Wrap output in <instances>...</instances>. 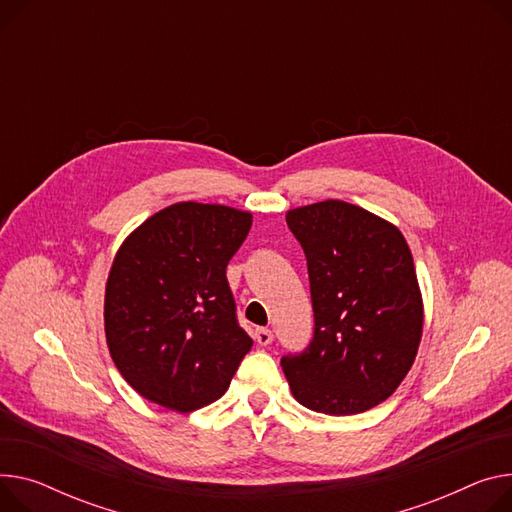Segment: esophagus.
I'll use <instances>...</instances> for the list:
<instances>
[{
	"label": "esophagus",
	"instance_id": "1",
	"mask_svg": "<svg viewBox=\"0 0 512 512\" xmlns=\"http://www.w3.org/2000/svg\"><path fill=\"white\" fill-rule=\"evenodd\" d=\"M253 337H255V342H257L259 346H269L271 342H274V333H271V331L265 329V327H257L255 333H253Z\"/></svg>",
	"mask_w": 512,
	"mask_h": 512
}]
</instances>
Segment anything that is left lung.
Segmentation results:
<instances>
[{
  "instance_id": "8db88e82",
  "label": "left lung",
  "mask_w": 512,
  "mask_h": 512,
  "mask_svg": "<svg viewBox=\"0 0 512 512\" xmlns=\"http://www.w3.org/2000/svg\"><path fill=\"white\" fill-rule=\"evenodd\" d=\"M288 228L309 267L315 327L309 346L282 356L298 403L350 416L385 401L412 368L422 296L403 234L352 203L290 210Z\"/></svg>"
}]
</instances>
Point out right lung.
<instances>
[{"instance_id": "1", "label": "right lung", "mask_w": 512, "mask_h": 512, "mask_svg": "<svg viewBox=\"0 0 512 512\" xmlns=\"http://www.w3.org/2000/svg\"><path fill=\"white\" fill-rule=\"evenodd\" d=\"M249 228L247 212L183 201L121 245L105 331L113 362L142 397L187 414L226 393L253 346L226 280Z\"/></svg>"}]
</instances>
